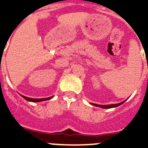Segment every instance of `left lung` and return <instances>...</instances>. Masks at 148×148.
I'll list each match as a JSON object with an SVG mask.
<instances>
[{"label":"left lung","mask_w":148,"mask_h":148,"mask_svg":"<svg viewBox=\"0 0 148 148\" xmlns=\"http://www.w3.org/2000/svg\"><path fill=\"white\" fill-rule=\"evenodd\" d=\"M126 101V100H125ZM125 101H122L121 103H119V104H107V105H101V104H93V103H91L92 105L96 106V107H99V108H106V109H109V108H116V107H118V106L121 105L123 103L125 102Z\"/></svg>","instance_id":"1"}]
</instances>
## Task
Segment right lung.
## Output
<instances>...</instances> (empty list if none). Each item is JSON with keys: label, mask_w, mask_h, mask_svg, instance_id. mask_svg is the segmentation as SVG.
<instances>
[{"label": "right lung", "mask_w": 148, "mask_h": 148, "mask_svg": "<svg viewBox=\"0 0 148 148\" xmlns=\"http://www.w3.org/2000/svg\"><path fill=\"white\" fill-rule=\"evenodd\" d=\"M22 97L24 99H26L28 101H32V102H40V101H47V100H49L51 99L53 96H51V97L49 98H45V99H32V98H29V97H26L24 95H22Z\"/></svg>", "instance_id": "obj_1"}]
</instances>
